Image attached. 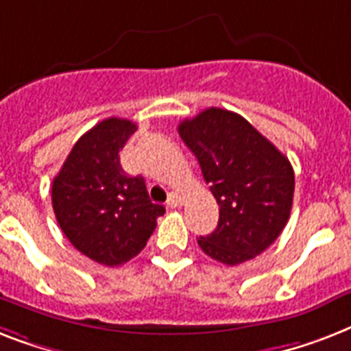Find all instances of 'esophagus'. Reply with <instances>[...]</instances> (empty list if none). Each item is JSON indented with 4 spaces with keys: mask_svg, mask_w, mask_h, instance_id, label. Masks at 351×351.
<instances>
[{
    "mask_svg": "<svg viewBox=\"0 0 351 351\" xmlns=\"http://www.w3.org/2000/svg\"><path fill=\"white\" fill-rule=\"evenodd\" d=\"M168 208H178V206H181L183 204V195L179 192H172L170 195H168Z\"/></svg>",
    "mask_w": 351,
    "mask_h": 351,
    "instance_id": "1",
    "label": "esophagus"
}]
</instances>
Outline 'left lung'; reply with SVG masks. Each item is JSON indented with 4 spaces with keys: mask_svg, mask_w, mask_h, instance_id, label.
Wrapping results in <instances>:
<instances>
[{
    "mask_svg": "<svg viewBox=\"0 0 351 351\" xmlns=\"http://www.w3.org/2000/svg\"><path fill=\"white\" fill-rule=\"evenodd\" d=\"M178 130L219 204L217 228L197 239L201 250L228 266L263 254L290 219L295 176L287 156L224 108L199 112Z\"/></svg>",
    "mask_w": 351,
    "mask_h": 351,
    "instance_id": "left-lung-1",
    "label": "left lung"
}]
</instances>
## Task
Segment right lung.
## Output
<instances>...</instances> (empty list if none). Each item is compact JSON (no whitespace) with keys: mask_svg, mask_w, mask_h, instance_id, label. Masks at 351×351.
I'll return each mask as SVG.
<instances>
[{"mask_svg":"<svg viewBox=\"0 0 351 351\" xmlns=\"http://www.w3.org/2000/svg\"><path fill=\"white\" fill-rule=\"evenodd\" d=\"M136 123L108 117L83 134L52 183L56 219L74 248L105 266H119L145 248L165 206L130 178L119 152Z\"/></svg>","mask_w":351,"mask_h":351,"instance_id":"right-lung-1","label":"right lung"}]
</instances>
